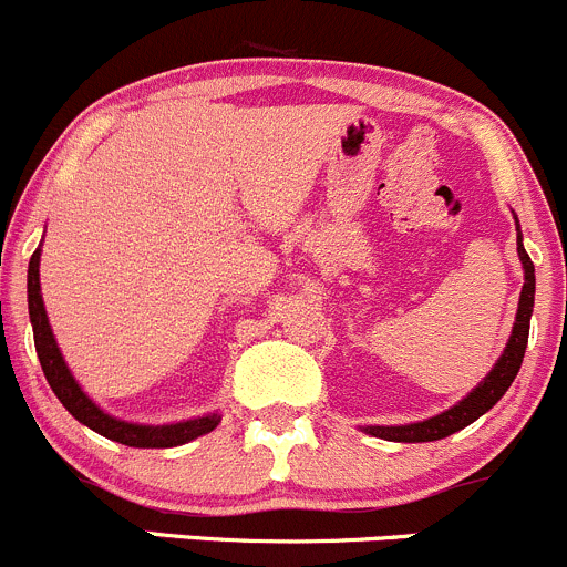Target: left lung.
<instances>
[{
  "mask_svg": "<svg viewBox=\"0 0 567 567\" xmlns=\"http://www.w3.org/2000/svg\"><path fill=\"white\" fill-rule=\"evenodd\" d=\"M517 256H520L523 275H526L520 289V303H517V317L515 326H512L509 342H506L501 359L495 361V368L487 373V379H484L471 395L462 398L456 406H451L449 412L406 425H368V429H364L368 434L381 436V440L390 442H434L442 440V436H451L454 431L465 429V425H471L473 420L482 417L484 412H489V409L504 398V392L509 390L517 370H520L523 364V353H526V342H529L532 309H535V264H532L529 252L523 247L520 234H517Z\"/></svg>",
  "mask_w": 567,
  "mask_h": 567,
  "instance_id": "left-lung-1",
  "label": "left lung"
}]
</instances>
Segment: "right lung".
Listing matches in <instances>:
<instances>
[{
    "label": "right lung",
    "mask_w": 567,
    "mask_h": 567,
    "mask_svg": "<svg viewBox=\"0 0 567 567\" xmlns=\"http://www.w3.org/2000/svg\"><path fill=\"white\" fill-rule=\"evenodd\" d=\"M38 264H41V247L32 252L30 269H27V306H30V322H32V337H35V353L41 361L47 381H50L52 392L58 401L69 409L74 420L89 425L96 434L107 436L113 442L131 445V449H175L188 440L208 434L219 425V414H206V417L183 420V423L169 425H138L127 423V420H116L111 414L102 412L74 381L72 370L63 361L61 348L55 342V333L50 328V317H47L44 300H41V280H38Z\"/></svg>",
    "instance_id": "add662e5"
}]
</instances>
